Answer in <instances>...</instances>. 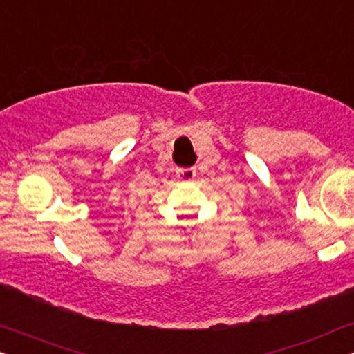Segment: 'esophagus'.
Instances as JSON below:
<instances>
[{
	"mask_svg": "<svg viewBox=\"0 0 354 354\" xmlns=\"http://www.w3.org/2000/svg\"><path fill=\"white\" fill-rule=\"evenodd\" d=\"M196 168H178L176 176L180 181H192L196 178Z\"/></svg>",
	"mask_w": 354,
	"mask_h": 354,
	"instance_id": "obj_1",
	"label": "esophagus"
}]
</instances>
